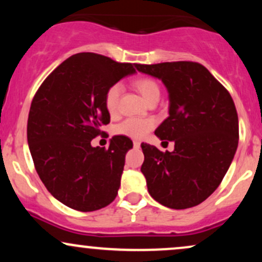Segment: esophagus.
Masks as SVG:
<instances>
[{
  "label": "esophagus",
  "instance_id": "esophagus-1",
  "mask_svg": "<svg viewBox=\"0 0 262 262\" xmlns=\"http://www.w3.org/2000/svg\"><path fill=\"white\" fill-rule=\"evenodd\" d=\"M133 145H134V148H140V141H138V140H135L134 143H133Z\"/></svg>",
  "mask_w": 262,
  "mask_h": 262
}]
</instances>
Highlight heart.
<instances>
[{
  "instance_id": "obj_1",
  "label": "heart",
  "mask_w": 262,
  "mask_h": 262,
  "mask_svg": "<svg viewBox=\"0 0 262 262\" xmlns=\"http://www.w3.org/2000/svg\"><path fill=\"white\" fill-rule=\"evenodd\" d=\"M135 87L141 93L145 101L151 102L160 98V86L155 80L150 77H143L135 82ZM123 91L122 83L116 82L107 89L104 95V106L111 114H116L119 108V101ZM155 122L150 118H127L119 123L116 127V133L119 135L133 138V139H141L154 128Z\"/></svg>"
}]
</instances>
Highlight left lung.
Returning <instances> with one entry per match:
<instances>
[{
  "label": "left lung",
  "mask_w": 262,
  "mask_h": 262,
  "mask_svg": "<svg viewBox=\"0 0 262 262\" xmlns=\"http://www.w3.org/2000/svg\"><path fill=\"white\" fill-rule=\"evenodd\" d=\"M135 68L166 86L169 117L155 134L175 143L173 151L165 152L141 143L140 170L150 196L172 209L197 206L221 185L235 155L239 121L233 98L198 62L137 64Z\"/></svg>",
  "instance_id": "1"
}]
</instances>
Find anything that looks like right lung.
<instances>
[{
	"label": "right lung",
	"mask_w": 262,
	"mask_h": 262,
	"mask_svg": "<svg viewBox=\"0 0 262 262\" xmlns=\"http://www.w3.org/2000/svg\"><path fill=\"white\" fill-rule=\"evenodd\" d=\"M134 73L133 64L79 53L62 61L34 95L27 124L33 162L48 191L70 208L92 212L117 197L133 141L116 135L104 149L93 148L91 140L111 121L107 89Z\"/></svg>",
	"instance_id": "right-lung-1"
}]
</instances>
